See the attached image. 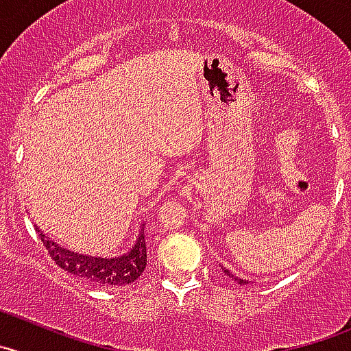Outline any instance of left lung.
Listing matches in <instances>:
<instances>
[{"mask_svg": "<svg viewBox=\"0 0 351 351\" xmlns=\"http://www.w3.org/2000/svg\"><path fill=\"white\" fill-rule=\"evenodd\" d=\"M223 272L228 274L229 278H234V276H232V274H231V272H229V270H228V269H223ZM234 281H236V282H239V285H248V281H245V279H238V278H234Z\"/></svg>", "mask_w": 351, "mask_h": 351, "instance_id": "8db88e82", "label": "left lung"}]
</instances>
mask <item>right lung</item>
Returning a JSON list of instances; mask_svg holds the SVG:
<instances>
[{
  "label": "right lung",
  "mask_w": 351,
  "mask_h": 351,
  "mask_svg": "<svg viewBox=\"0 0 351 351\" xmlns=\"http://www.w3.org/2000/svg\"><path fill=\"white\" fill-rule=\"evenodd\" d=\"M43 245L48 250L49 256L55 260L60 269L73 274L81 279L98 286H125L134 282L146 267V241L145 229H141L134 248L122 256L115 258H101V256L82 255L62 248L55 241L43 234L38 229Z\"/></svg>",
  "instance_id": "right-lung-1"
}]
</instances>
